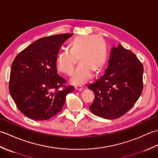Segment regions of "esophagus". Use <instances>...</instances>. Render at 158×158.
I'll list each match as a JSON object with an SVG mask.
<instances>
[{
	"instance_id": "obj_1",
	"label": "esophagus",
	"mask_w": 158,
	"mask_h": 158,
	"mask_svg": "<svg viewBox=\"0 0 158 158\" xmlns=\"http://www.w3.org/2000/svg\"><path fill=\"white\" fill-rule=\"evenodd\" d=\"M75 89L76 90H79V91H81V90L83 89V87L80 86V85H77V86L75 87Z\"/></svg>"
}]
</instances>
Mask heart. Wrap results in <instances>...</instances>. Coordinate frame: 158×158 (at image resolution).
Segmentation results:
<instances>
[{"label":"heart","instance_id":"obj_1","mask_svg":"<svg viewBox=\"0 0 158 158\" xmlns=\"http://www.w3.org/2000/svg\"><path fill=\"white\" fill-rule=\"evenodd\" d=\"M68 51L60 52L56 58L57 69L66 75H71L77 64H79L73 74V84H82L92 73L97 75L103 69L107 59L105 42L98 36H77L70 41Z\"/></svg>","mask_w":158,"mask_h":158}]
</instances>
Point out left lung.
<instances>
[{
  "instance_id": "obj_1",
  "label": "left lung",
  "mask_w": 158,
  "mask_h": 158,
  "mask_svg": "<svg viewBox=\"0 0 158 158\" xmlns=\"http://www.w3.org/2000/svg\"><path fill=\"white\" fill-rule=\"evenodd\" d=\"M143 74V64L135 53L121 44L112 47L104 75L88 87L95 95L90 110L108 119L124 115L141 94Z\"/></svg>"
}]
</instances>
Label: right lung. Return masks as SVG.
<instances>
[{"label":"right lung","instance_id":"add662e5","mask_svg":"<svg viewBox=\"0 0 158 158\" xmlns=\"http://www.w3.org/2000/svg\"><path fill=\"white\" fill-rule=\"evenodd\" d=\"M72 34L41 38L20 52L11 67L9 92L17 107L28 118L50 119L62 110L73 86L57 73L56 58Z\"/></svg>","mask_w":158,"mask_h":158}]
</instances>
